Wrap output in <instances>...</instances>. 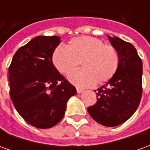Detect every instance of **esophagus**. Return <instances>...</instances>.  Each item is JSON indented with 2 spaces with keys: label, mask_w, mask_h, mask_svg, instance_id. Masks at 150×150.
Wrapping results in <instances>:
<instances>
[{
  "label": "esophagus",
  "mask_w": 150,
  "mask_h": 150,
  "mask_svg": "<svg viewBox=\"0 0 150 150\" xmlns=\"http://www.w3.org/2000/svg\"><path fill=\"white\" fill-rule=\"evenodd\" d=\"M76 90H77V92H78V93H81L82 91H83V89L80 88H76Z\"/></svg>",
  "instance_id": "1"
}]
</instances>
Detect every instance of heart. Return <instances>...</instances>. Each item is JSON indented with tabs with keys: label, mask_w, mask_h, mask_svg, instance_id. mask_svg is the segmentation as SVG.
<instances>
[{
	"label": "heart",
	"mask_w": 150,
	"mask_h": 150,
	"mask_svg": "<svg viewBox=\"0 0 150 150\" xmlns=\"http://www.w3.org/2000/svg\"><path fill=\"white\" fill-rule=\"evenodd\" d=\"M52 62L60 73L68 75L81 63L83 68L69 75L70 81L79 87H90L109 81L116 75L120 64L117 50L112 45L91 36L72 38L67 48L56 47Z\"/></svg>",
	"instance_id": "obj_1"
}]
</instances>
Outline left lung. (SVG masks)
<instances>
[{
    "mask_svg": "<svg viewBox=\"0 0 150 150\" xmlns=\"http://www.w3.org/2000/svg\"><path fill=\"white\" fill-rule=\"evenodd\" d=\"M108 39L119 53V67L106 84L98 88L97 101L88 111L99 124L114 127L125 122L138 108L142 95V62L131 43L115 36H108Z\"/></svg>",
    "mask_w": 150,
    "mask_h": 150,
    "instance_id": "left-lung-1",
    "label": "left lung"
}]
</instances>
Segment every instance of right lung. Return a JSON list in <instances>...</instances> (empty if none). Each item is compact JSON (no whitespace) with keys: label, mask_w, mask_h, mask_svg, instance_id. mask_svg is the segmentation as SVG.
<instances>
[{"label":"right lung","mask_w":150,"mask_h":150,"mask_svg":"<svg viewBox=\"0 0 150 150\" xmlns=\"http://www.w3.org/2000/svg\"><path fill=\"white\" fill-rule=\"evenodd\" d=\"M58 36H38L17 50L8 67L10 97L23 119L38 129L57 125L76 89L54 67Z\"/></svg>","instance_id":"add662e5"}]
</instances>
